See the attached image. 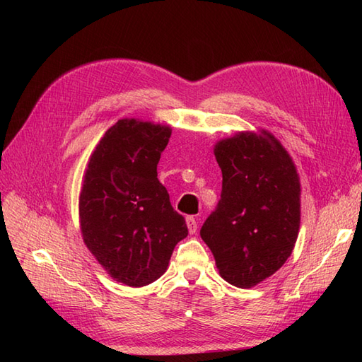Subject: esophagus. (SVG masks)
<instances>
[{
  "label": "esophagus",
  "mask_w": 362,
  "mask_h": 362,
  "mask_svg": "<svg viewBox=\"0 0 362 362\" xmlns=\"http://www.w3.org/2000/svg\"><path fill=\"white\" fill-rule=\"evenodd\" d=\"M187 227H188L189 235H194L197 232V221H196V218L188 216L187 218Z\"/></svg>",
  "instance_id": "obj_1"
}]
</instances>
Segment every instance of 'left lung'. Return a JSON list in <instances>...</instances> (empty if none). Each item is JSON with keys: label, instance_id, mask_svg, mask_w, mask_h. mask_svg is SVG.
<instances>
[{"label": "left lung", "instance_id": "obj_1", "mask_svg": "<svg viewBox=\"0 0 362 362\" xmlns=\"http://www.w3.org/2000/svg\"><path fill=\"white\" fill-rule=\"evenodd\" d=\"M221 201L201 228L219 275L247 289L286 263L300 228V179L288 151L261 129L214 144Z\"/></svg>", "mask_w": 362, "mask_h": 362}]
</instances>
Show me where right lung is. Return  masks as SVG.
I'll return each instance as SVG.
<instances>
[{
  "mask_svg": "<svg viewBox=\"0 0 362 362\" xmlns=\"http://www.w3.org/2000/svg\"><path fill=\"white\" fill-rule=\"evenodd\" d=\"M171 127L135 118L107 129L90 156L79 196L83 243L118 283L141 288L166 272L188 228L157 179Z\"/></svg>",
  "mask_w": 362,
  "mask_h": 362,
  "instance_id": "right-lung-1",
  "label": "right lung"
}]
</instances>
